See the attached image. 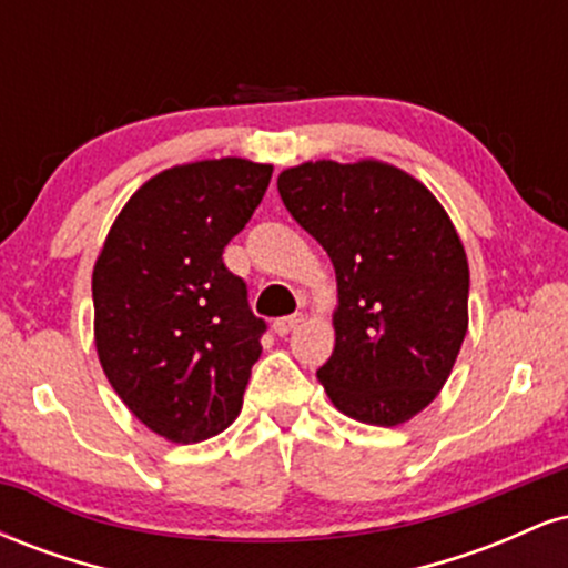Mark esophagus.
I'll return each instance as SVG.
<instances>
[{
    "label": "esophagus",
    "mask_w": 568,
    "mask_h": 568,
    "mask_svg": "<svg viewBox=\"0 0 568 568\" xmlns=\"http://www.w3.org/2000/svg\"><path fill=\"white\" fill-rule=\"evenodd\" d=\"M302 323H304V315H298V312H296V315L280 317V321L272 323V331H275L277 336H288L291 331H296Z\"/></svg>",
    "instance_id": "34e87169"
}]
</instances>
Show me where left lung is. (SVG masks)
<instances>
[{"label": "left lung", "mask_w": 568, "mask_h": 568, "mask_svg": "<svg viewBox=\"0 0 568 568\" xmlns=\"http://www.w3.org/2000/svg\"><path fill=\"white\" fill-rule=\"evenodd\" d=\"M277 189L336 272V344L317 371L325 395L363 425L414 419L452 376L470 321V266L446 207L376 158L302 162Z\"/></svg>", "instance_id": "1"}]
</instances>
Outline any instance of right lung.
<instances>
[{"label":"right lung","instance_id":"obj_1","mask_svg":"<svg viewBox=\"0 0 568 568\" xmlns=\"http://www.w3.org/2000/svg\"><path fill=\"white\" fill-rule=\"evenodd\" d=\"M272 165H173L135 189L93 266V336L130 414L171 443L224 433L243 408L264 321L224 247L262 202Z\"/></svg>","mask_w":568,"mask_h":568}]
</instances>
